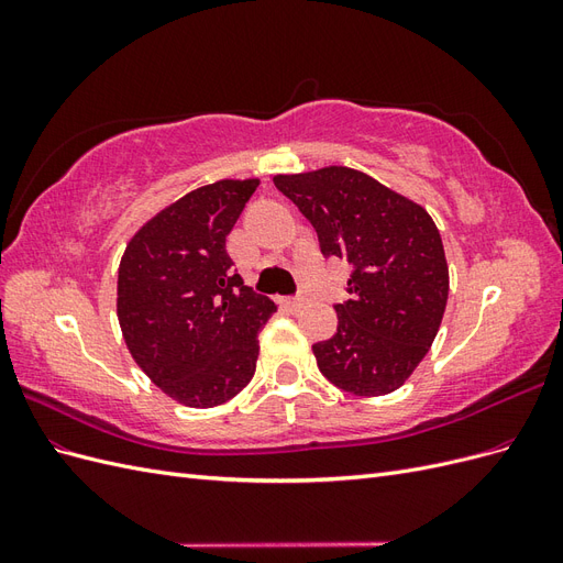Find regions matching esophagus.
I'll return each instance as SVG.
<instances>
[{
    "instance_id": "esophagus-1",
    "label": "esophagus",
    "mask_w": 563,
    "mask_h": 563,
    "mask_svg": "<svg viewBox=\"0 0 563 563\" xmlns=\"http://www.w3.org/2000/svg\"><path fill=\"white\" fill-rule=\"evenodd\" d=\"M279 300H282L284 308H288L291 312H298V310L302 308V305H305L302 298H279Z\"/></svg>"
}]
</instances>
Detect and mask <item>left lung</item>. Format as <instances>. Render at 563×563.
<instances>
[{
    "mask_svg": "<svg viewBox=\"0 0 563 563\" xmlns=\"http://www.w3.org/2000/svg\"><path fill=\"white\" fill-rule=\"evenodd\" d=\"M319 234L323 255L352 263L338 331L312 345L319 371L356 397L399 389L432 347L449 300V263L420 203L350 166L272 178Z\"/></svg>",
    "mask_w": 563,
    "mask_h": 563,
    "instance_id": "1",
    "label": "left lung"
}]
</instances>
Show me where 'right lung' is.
<instances>
[{
    "instance_id": "1",
    "label": "right lung",
    "mask_w": 563,
    "mask_h": 563,
    "mask_svg": "<svg viewBox=\"0 0 563 563\" xmlns=\"http://www.w3.org/2000/svg\"><path fill=\"white\" fill-rule=\"evenodd\" d=\"M258 178H223L168 203L119 263L117 319L133 362L190 408L230 401L253 378L258 333L277 305L234 275L228 234Z\"/></svg>"
}]
</instances>
